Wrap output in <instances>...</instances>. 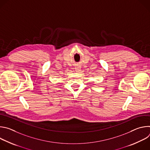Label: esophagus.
<instances>
[{
    "label": "esophagus",
    "mask_w": 150,
    "mask_h": 150,
    "mask_svg": "<svg viewBox=\"0 0 150 150\" xmlns=\"http://www.w3.org/2000/svg\"><path fill=\"white\" fill-rule=\"evenodd\" d=\"M75 69L76 72H79L81 71V67L79 66H76L75 67Z\"/></svg>",
    "instance_id": "34e87169"
}]
</instances>
